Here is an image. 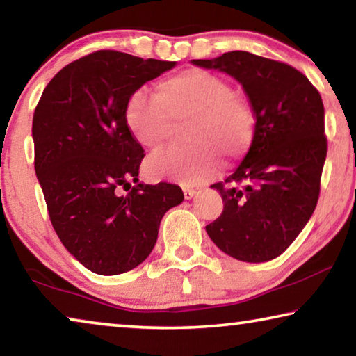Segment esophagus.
<instances>
[{
    "label": "esophagus",
    "instance_id": "obj_1",
    "mask_svg": "<svg viewBox=\"0 0 356 356\" xmlns=\"http://www.w3.org/2000/svg\"><path fill=\"white\" fill-rule=\"evenodd\" d=\"M195 195H196L195 188H191V186H184V197H185V200H191V197Z\"/></svg>",
    "mask_w": 356,
    "mask_h": 356
}]
</instances>
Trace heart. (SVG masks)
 Masks as SVG:
<instances>
[{
    "instance_id": "obj_1",
    "label": "heart",
    "mask_w": 356,
    "mask_h": 356,
    "mask_svg": "<svg viewBox=\"0 0 356 356\" xmlns=\"http://www.w3.org/2000/svg\"><path fill=\"white\" fill-rule=\"evenodd\" d=\"M188 122L190 149L155 152L146 161L149 177L184 185L204 182L218 168L216 156L231 161L254 140L256 120L250 102L234 92L225 78L204 69H185L159 81L154 97L138 91L125 106V124L144 149L163 147L174 125Z\"/></svg>"
}]
</instances>
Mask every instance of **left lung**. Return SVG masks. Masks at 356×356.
<instances>
[{"mask_svg": "<svg viewBox=\"0 0 356 356\" xmlns=\"http://www.w3.org/2000/svg\"><path fill=\"white\" fill-rule=\"evenodd\" d=\"M191 63L236 78L256 118L242 163L212 185L225 209L206 231L227 256L272 261L297 238L317 206L327 159L321 94L292 65L248 51Z\"/></svg>", "mask_w": 356, "mask_h": 356, "instance_id": "obj_1", "label": "left lung"}]
</instances>
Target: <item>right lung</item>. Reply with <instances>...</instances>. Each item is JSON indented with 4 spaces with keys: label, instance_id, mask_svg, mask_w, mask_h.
Masks as SVG:
<instances>
[{
    "label": "right lung",
    "instance_id": "obj_1",
    "mask_svg": "<svg viewBox=\"0 0 356 356\" xmlns=\"http://www.w3.org/2000/svg\"><path fill=\"white\" fill-rule=\"evenodd\" d=\"M174 65L94 51L59 70L35 106L34 170L50 221L65 250L97 275L146 261L163 215L184 201L174 184H138L144 149L125 124L131 94Z\"/></svg>",
    "mask_w": 356,
    "mask_h": 356
}]
</instances>
